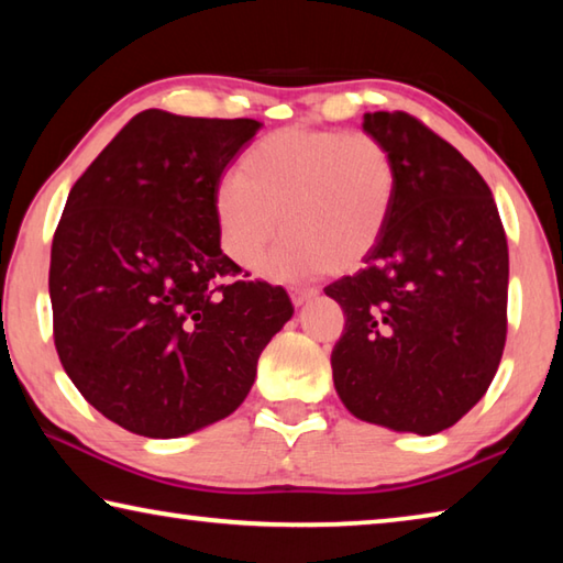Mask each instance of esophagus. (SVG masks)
<instances>
[{"label": "esophagus", "instance_id": "34e87169", "mask_svg": "<svg viewBox=\"0 0 563 563\" xmlns=\"http://www.w3.org/2000/svg\"><path fill=\"white\" fill-rule=\"evenodd\" d=\"M316 295H318V288H310V285H295V288H290V300L295 308H300V305H305L310 298H316Z\"/></svg>", "mask_w": 563, "mask_h": 563}]
</instances>
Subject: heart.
<instances>
[{"mask_svg": "<svg viewBox=\"0 0 563 563\" xmlns=\"http://www.w3.org/2000/svg\"><path fill=\"white\" fill-rule=\"evenodd\" d=\"M399 170L373 133L278 129L238 161L213 196L218 241L243 271L268 263L275 278L345 273L375 251L395 211Z\"/></svg>", "mask_w": 563, "mask_h": 563, "instance_id": "obj_1", "label": "heart"}]
</instances>
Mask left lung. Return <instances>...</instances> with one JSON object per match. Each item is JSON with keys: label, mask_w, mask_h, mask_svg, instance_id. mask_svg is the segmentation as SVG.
I'll return each instance as SVG.
<instances>
[{"label": "left lung", "mask_w": 563, "mask_h": 563, "mask_svg": "<svg viewBox=\"0 0 563 563\" xmlns=\"http://www.w3.org/2000/svg\"><path fill=\"white\" fill-rule=\"evenodd\" d=\"M365 133L393 148V218L355 275L325 295L345 330L335 389L362 422L437 434L470 412L507 342L509 247L489 186L470 161L405 111H375Z\"/></svg>", "instance_id": "1"}]
</instances>
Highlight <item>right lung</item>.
Returning <instances> with one entry per match:
<instances>
[{
  "label": "right lung",
  "instance_id": "right-lung-1",
  "mask_svg": "<svg viewBox=\"0 0 563 563\" xmlns=\"http://www.w3.org/2000/svg\"><path fill=\"white\" fill-rule=\"evenodd\" d=\"M261 126L141 111L66 198L54 345L84 399L133 434L174 440L235 412L292 318L288 292L238 278L218 241L216 188Z\"/></svg>",
  "mask_w": 563,
  "mask_h": 563
}]
</instances>
